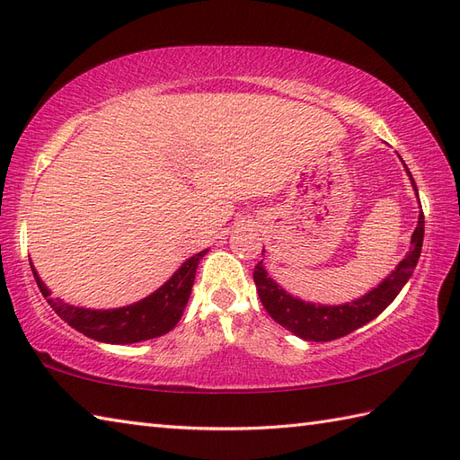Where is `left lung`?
Returning a JSON list of instances; mask_svg holds the SVG:
<instances>
[{"instance_id": "1", "label": "left lung", "mask_w": 460, "mask_h": 460, "mask_svg": "<svg viewBox=\"0 0 460 460\" xmlns=\"http://www.w3.org/2000/svg\"><path fill=\"white\" fill-rule=\"evenodd\" d=\"M407 173L412 189H415V193L419 197V189L409 169ZM422 237H425V215L420 211L417 227L411 235V247L401 263L394 267L379 285L373 287L371 291L358 296L355 301H349L343 305H321L299 299V296L285 291L283 287L267 273L263 261H259L255 265L253 281L257 285L261 303H263L267 313L271 314V319H275L279 325L291 331L293 335L303 341H313V343L335 341L339 337L349 335V332H353L358 327L367 325V323L373 321L375 317H379V314L394 301V296H397L402 287L407 285L419 263Z\"/></svg>"}]
</instances>
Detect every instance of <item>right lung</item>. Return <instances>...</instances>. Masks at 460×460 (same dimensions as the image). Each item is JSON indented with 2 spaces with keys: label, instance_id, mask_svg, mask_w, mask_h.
<instances>
[{
  "label": "right lung",
  "instance_id": "right-lung-1",
  "mask_svg": "<svg viewBox=\"0 0 460 460\" xmlns=\"http://www.w3.org/2000/svg\"><path fill=\"white\" fill-rule=\"evenodd\" d=\"M207 251L209 249H203L193 257H189L157 291L147 295L146 299L117 309L75 307V305H69L59 296H51V291L41 281L33 263L30 265L41 295L69 327L84 332L89 339L99 341V343L131 345L165 335L181 321L189 295H191L197 267L207 255Z\"/></svg>",
  "mask_w": 460,
  "mask_h": 460
}]
</instances>
